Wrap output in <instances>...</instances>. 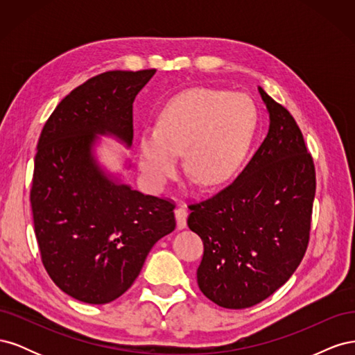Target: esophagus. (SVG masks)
I'll list each match as a JSON object with an SVG mask.
<instances>
[{
	"label": "esophagus",
	"mask_w": 355,
	"mask_h": 355,
	"mask_svg": "<svg viewBox=\"0 0 355 355\" xmlns=\"http://www.w3.org/2000/svg\"><path fill=\"white\" fill-rule=\"evenodd\" d=\"M175 216H176V223H178V230H184L187 227V218H188V209L185 206H179L175 210Z\"/></svg>",
	"instance_id": "esophagus-1"
}]
</instances>
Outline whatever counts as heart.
I'll return each mask as SVG.
<instances>
[{
    "instance_id": "1",
    "label": "heart",
    "mask_w": 355,
    "mask_h": 355,
    "mask_svg": "<svg viewBox=\"0 0 355 355\" xmlns=\"http://www.w3.org/2000/svg\"><path fill=\"white\" fill-rule=\"evenodd\" d=\"M257 112L241 93L197 87L171 99L139 141V168L153 188L164 187L184 154L187 173L201 187L228 180L250 146Z\"/></svg>"
}]
</instances>
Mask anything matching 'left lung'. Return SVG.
Instances as JSON below:
<instances>
[{
  "label": "left lung",
  "mask_w": 355,
  "mask_h": 355,
  "mask_svg": "<svg viewBox=\"0 0 355 355\" xmlns=\"http://www.w3.org/2000/svg\"><path fill=\"white\" fill-rule=\"evenodd\" d=\"M270 114L265 141L232 184L191 204L188 227L204 254L197 283L211 302L244 309L280 288L304 259L315 197V168L284 106L257 87Z\"/></svg>",
  "instance_id": "obj_1"
}]
</instances>
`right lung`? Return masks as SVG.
<instances>
[{
	"label": "right lung",
	"instance_id": "right-lung-1",
	"mask_svg": "<svg viewBox=\"0 0 355 355\" xmlns=\"http://www.w3.org/2000/svg\"><path fill=\"white\" fill-rule=\"evenodd\" d=\"M155 69L108 71L56 106L37 145L31 207L41 261L85 304L120 297L153 245L176 227L175 204L111 179L93 154L98 135L133 141V102Z\"/></svg>",
	"mask_w": 355,
	"mask_h": 355
}]
</instances>
